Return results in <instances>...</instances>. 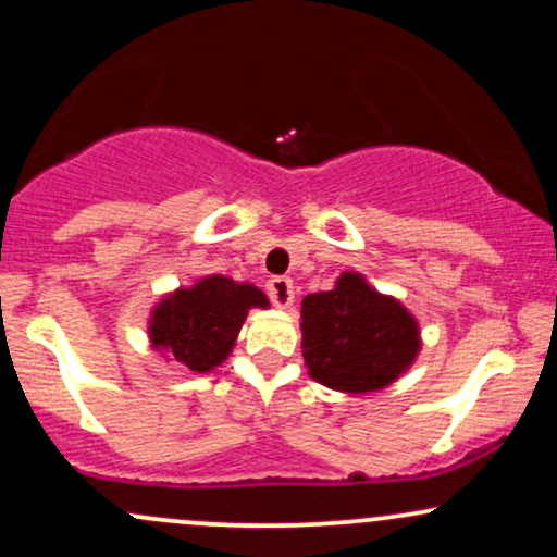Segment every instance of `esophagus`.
I'll return each mask as SVG.
<instances>
[{
  "label": "esophagus",
  "instance_id": "34e87169",
  "mask_svg": "<svg viewBox=\"0 0 557 557\" xmlns=\"http://www.w3.org/2000/svg\"><path fill=\"white\" fill-rule=\"evenodd\" d=\"M293 280L290 277H272L270 283H267V296L274 306H280V309H287V306L293 304Z\"/></svg>",
  "mask_w": 557,
  "mask_h": 557
}]
</instances>
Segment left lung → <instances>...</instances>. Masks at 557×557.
I'll use <instances>...</instances> for the list:
<instances>
[{"label": "left lung", "mask_w": 557, "mask_h": 557, "mask_svg": "<svg viewBox=\"0 0 557 557\" xmlns=\"http://www.w3.org/2000/svg\"><path fill=\"white\" fill-rule=\"evenodd\" d=\"M300 330L309 374L345 393L389 385L419 350L417 319L354 272H345L335 290L304 298Z\"/></svg>", "instance_id": "8db88e82"}]
</instances>
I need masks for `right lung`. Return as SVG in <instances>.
<instances>
[{
  "mask_svg": "<svg viewBox=\"0 0 557 557\" xmlns=\"http://www.w3.org/2000/svg\"><path fill=\"white\" fill-rule=\"evenodd\" d=\"M251 306H267L259 287L212 274L194 287H181L157 306L151 343L175 356L190 372H209L227 359Z\"/></svg>",
  "mask_w": 557,
  "mask_h": 557,
  "instance_id": "1",
  "label": "right lung"
}]
</instances>
